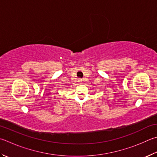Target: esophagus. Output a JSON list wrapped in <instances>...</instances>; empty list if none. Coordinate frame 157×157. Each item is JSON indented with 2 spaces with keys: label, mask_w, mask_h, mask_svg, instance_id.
Masks as SVG:
<instances>
[{
  "label": "esophagus",
  "mask_w": 157,
  "mask_h": 157,
  "mask_svg": "<svg viewBox=\"0 0 157 157\" xmlns=\"http://www.w3.org/2000/svg\"><path fill=\"white\" fill-rule=\"evenodd\" d=\"M79 81H80V82H81V81H82V80H81V79H80V80H79Z\"/></svg>",
  "instance_id": "obj_1"
}]
</instances>
